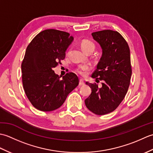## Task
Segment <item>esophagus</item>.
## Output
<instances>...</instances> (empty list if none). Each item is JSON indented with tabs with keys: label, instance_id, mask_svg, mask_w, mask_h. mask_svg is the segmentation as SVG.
I'll list each match as a JSON object with an SVG mask.
<instances>
[{
	"label": "esophagus",
	"instance_id": "34e87169",
	"mask_svg": "<svg viewBox=\"0 0 153 153\" xmlns=\"http://www.w3.org/2000/svg\"><path fill=\"white\" fill-rule=\"evenodd\" d=\"M85 85V82L83 79H80L79 80V85Z\"/></svg>",
	"mask_w": 153,
	"mask_h": 153
}]
</instances>
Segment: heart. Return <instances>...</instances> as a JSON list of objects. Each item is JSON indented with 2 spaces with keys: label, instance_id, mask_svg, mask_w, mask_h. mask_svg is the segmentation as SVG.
I'll use <instances>...</instances> for the list:
<instances>
[{
  "label": "heart",
  "instance_id": "b5f03b06",
  "mask_svg": "<svg viewBox=\"0 0 153 153\" xmlns=\"http://www.w3.org/2000/svg\"><path fill=\"white\" fill-rule=\"evenodd\" d=\"M81 48L83 52H86L89 51H94L95 49V45L91 41L87 40V39H84L82 42H81L80 44ZM90 69V67L89 65L87 64H84L82 65V66H79L78 68H77V71L79 74L82 75V76H84L85 74L86 71L89 70Z\"/></svg>",
  "mask_w": 153,
  "mask_h": 153
}]
</instances>
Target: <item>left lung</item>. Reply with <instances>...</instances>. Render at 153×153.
<instances>
[{"instance_id": "left-lung-1", "label": "left lung", "mask_w": 153, "mask_h": 153, "mask_svg": "<svg viewBox=\"0 0 153 153\" xmlns=\"http://www.w3.org/2000/svg\"><path fill=\"white\" fill-rule=\"evenodd\" d=\"M91 35L102 48V56L91 77L102 83L99 87L98 84L86 82L91 93L85 103L93 113L105 115L113 112L128 92L132 73L130 51L118 31L107 30Z\"/></svg>"}]
</instances>
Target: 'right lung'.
<instances>
[{"label":"right lung","mask_w":153,"mask_h":153,"mask_svg":"<svg viewBox=\"0 0 153 153\" xmlns=\"http://www.w3.org/2000/svg\"><path fill=\"white\" fill-rule=\"evenodd\" d=\"M74 41L67 32L46 30L29 44L22 64V83L25 95L35 108L44 112L56 110L79 84L74 73L62 78L53 68L64 60L66 51Z\"/></svg>","instance_id":"obj_1"}]
</instances>
